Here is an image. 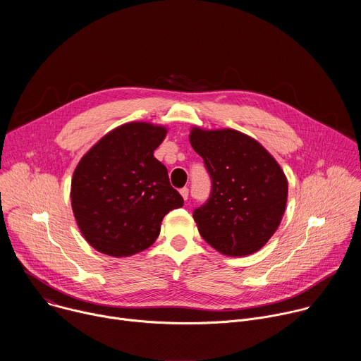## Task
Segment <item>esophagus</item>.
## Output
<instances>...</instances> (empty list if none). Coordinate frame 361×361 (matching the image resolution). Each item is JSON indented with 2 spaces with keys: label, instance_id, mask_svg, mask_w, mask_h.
Masks as SVG:
<instances>
[{
  "label": "esophagus",
  "instance_id": "34e87169",
  "mask_svg": "<svg viewBox=\"0 0 361 361\" xmlns=\"http://www.w3.org/2000/svg\"><path fill=\"white\" fill-rule=\"evenodd\" d=\"M180 194H181V197H183L184 200H187V198H188V188H187V187L181 188V190H180Z\"/></svg>",
  "mask_w": 361,
  "mask_h": 361
}]
</instances>
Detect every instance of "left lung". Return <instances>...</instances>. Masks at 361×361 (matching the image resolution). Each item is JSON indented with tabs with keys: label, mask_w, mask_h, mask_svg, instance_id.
Segmentation results:
<instances>
[{
	"label": "left lung",
	"mask_w": 361,
	"mask_h": 361,
	"mask_svg": "<svg viewBox=\"0 0 361 361\" xmlns=\"http://www.w3.org/2000/svg\"><path fill=\"white\" fill-rule=\"evenodd\" d=\"M190 142L212 178L209 200L192 213L200 235L230 257L259 251L286 210L283 170L260 142L235 130L194 127Z\"/></svg>",
	"instance_id": "obj_1"
}]
</instances>
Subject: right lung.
<instances>
[{
	"mask_svg": "<svg viewBox=\"0 0 361 361\" xmlns=\"http://www.w3.org/2000/svg\"><path fill=\"white\" fill-rule=\"evenodd\" d=\"M166 127L128 123L102 137L78 163L71 181L77 224L99 252L127 257L148 248L167 213L184 200L154 157Z\"/></svg>",
	"mask_w": 361,
	"mask_h": 361,
	"instance_id": "add662e5",
	"label": "right lung"
}]
</instances>
